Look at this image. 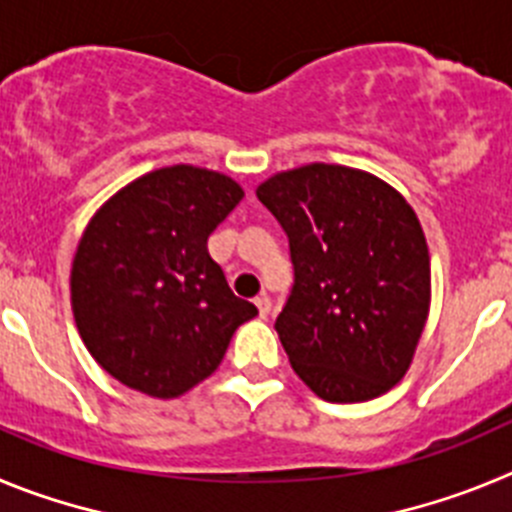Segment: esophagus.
Wrapping results in <instances>:
<instances>
[{
    "label": "esophagus",
    "mask_w": 512,
    "mask_h": 512,
    "mask_svg": "<svg viewBox=\"0 0 512 512\" xmlns=\"http://www.w3.org/2000/svg\"><path fill=\"white\" fill-rule=\"evenodd\" d=\"M255 306H257V311H260V319H265L267 313L273 311V301H270V298H267V296H257L255 298Z\"/></svg>",
    "instance_id": "1"
}]
</instances>
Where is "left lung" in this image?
<instances>
[{
  "label": "left lung",
  "instance_id": "8db88e82",
  "mask_svg": "<svg viewBox=\"0 0 512 512\" xmlns=\"http://www.w3.org/2000/svg\"><path fill=\"white\" fill-rule=\"evenodd\" d=\"M257 199L288 237L293 288L275 329L296 375L329 403L388 393L431 301L416 211L365 170L324 163L267 178Z\"/></svg>",
  "mask_w": 512,
  "mask_h": 512
}]
</instances>
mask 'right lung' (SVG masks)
Returning a JSON list of instances; mask_svg holds the SVG:
<instances>
[{
	"label": "right lung",
	"mask_w": 512,
	"mask_h": 512,
	"mask_svg": "<svg viewBox=\"0 0 512 512\" xmlns=\"http://www.w3.org/2000/svg\"><path fill=\"white\" fill-rule=\"evenodd\" d=\"M242 199L222 173L170 165L124 186L89 222L73 257V319L91 357L127 388L186 393L257 316L206 250Z\"/></svg>",
	"instance_id": "obj_1"
}]
</instances>
